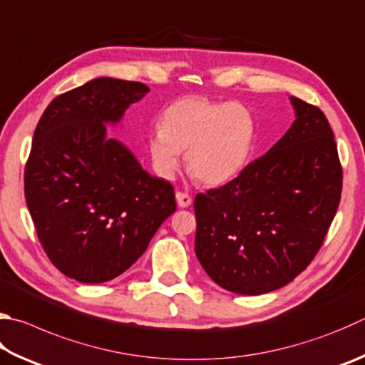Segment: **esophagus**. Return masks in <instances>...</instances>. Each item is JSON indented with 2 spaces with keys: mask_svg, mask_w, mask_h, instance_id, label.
<instances>
[{
  "mask_svg": "<svg viewBox=\"0 0 365 365\" xmlns=\"http://www.w3.org/2000/svg\"><path fill=\"white\" fill-rule=\"evenodd\" d=\"M175 197H177L178 207H188V205H191V202H193L191 196L188 193H183V191H177Z\"/></svg>",
  "mask_w": 365,
  "mask_h": 365,
  "instance_id": "esophagus-1",
  "label": "esophagus"
}]
</instances>
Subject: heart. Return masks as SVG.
I'll use <instances>...</instances> for the list:
<instances>
[{"label":"heart","mask_w":365,"mask_h":365,"mask_svg":"<svg viewBox=\"0 0 365 365\" xmlns=\"http://www.w3.org/2000/svg\"><path fill=\"white\" fill-rule=\"evenodd\" d=\"M255 138V116L241 102L207 97L177 98L164 110L161 124L148 132V153L156 174L172 178L182 151L191 175L204 185H222L246 165Z\"/></svg>","instance_id":"1"}]
</instances>
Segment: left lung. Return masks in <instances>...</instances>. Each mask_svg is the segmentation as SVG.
<instances>
[{
    "instance_id": "1",
    "label": "left lung",
    "mask_w": 365,
    "mask_h": 365,
    "mask_svg": "<svg viewBox=\"0 0 365 365\" xmlns=\"http://www.w3.org/2000/svg\"><path fill=\"white\" fill-rule=\"evenodd\" d=\"M297 119L268 153L223 187L197 193L196 257L241 295L284 287L319 252L341 197L343 170L326 115L290 97Z\"/></svg>"
}]
</instances>
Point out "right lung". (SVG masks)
Masks as SVG:
<instances>
[{"instance_id": "right-lung-1", "label": "right lung", "mask_w": 365, "mask_h": 365, "mask_svg": "<svg viewBox=\"0 0 365 365\" xmlns=\"http://www.w3.org/2000/svg\"><path fill=\"white\" fill-rule=\"evenodd\" d=\"M148 91L137 81L92 79L57 96L33 134L26 205L46 255L71 279H115L175 212L174 187L105 137V123H118Z\"/></svg>"}]
</instances>
